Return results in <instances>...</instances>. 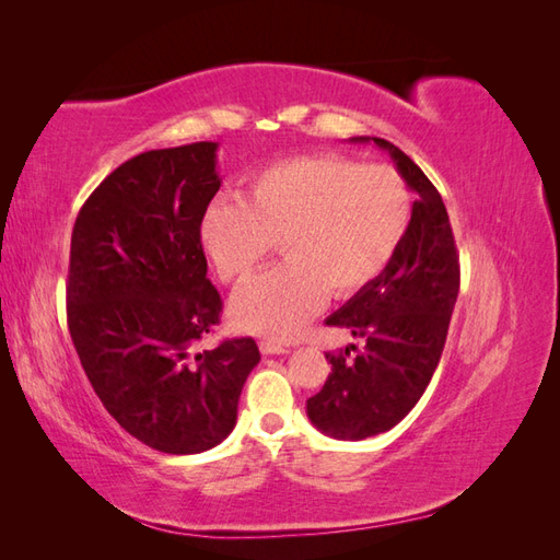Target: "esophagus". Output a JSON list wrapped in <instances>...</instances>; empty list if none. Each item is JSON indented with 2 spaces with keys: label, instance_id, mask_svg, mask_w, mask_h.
Returning <instances> with one entry per match:
<instances>
[{
  "label": "esophagus",
  "instance_id": "obj_1",
  "mask_svg": "<svg viewBox=\"0 0 560 560\" xmlns=\"http://www.w3.org/2000/svg\"><path fill=\"white\" fill-rule=\"evenodd\" d=\"M259 351L267 353V355H273V353H289V349L283 347V343H277V341H259Z\"/></svg>",
  "mask_w": 560,
  "mask_h": 560
}]
</instances>
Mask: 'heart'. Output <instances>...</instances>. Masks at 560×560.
<instances>
[{"instance_id": "heart-1", "label": "heart", "mask_w": 560, "mask_h": 560, "mask_svg": "<svg viewBox=\"0 0 560 560\" xmlns=\"http://www.w3.org/2000/svg\"><path fill=\"white\" fill-rule=\"evenodd\" d=\"M411 207L407 180L389 165L307 153L249 175L237 201H213L199 241L225 283L245 281L279 243L283 261L235 293L231 323L249 335L293 339L329 291L359 293L389 267Z\"/></svg>"}]
</instances>
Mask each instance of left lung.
Returning a JSON list of instances; mask_svg holds the SVG:
<instances>
[{
  "label": "left lung",
  "mask_w": 560,
  "mask_h": 560,
  "mask_svg": "<svg viewBox=\"0 0 560 560\" xmlns=\"http://www.w3.org/2000/svg\"><path fill=\"white\" fill-rule=\"evenodd\" d=\"M399 175L419 199L395 259L380 277L327 317L329 327L365 339L351 349L327 353L331 373L307 399V419L339 440H363L395 428L421 399L438 368L459 293V255L447 209L433 183L407 153L377 137Z\"/></svg>",
  "instance_id": "1"
}]
</instances>
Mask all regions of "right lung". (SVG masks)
Masks as SVG:
<instances>
[{"mask_svg": "<svg viewBox=\"0 0 560 560\" xmlns=\"http://www.w3.org/2000/svg\"><path fill=\"white\" fill-rule=\"evenodd\" d=\"M217 141L139 153L93 189L71 231L67 325L91 387L129 435L168 455L217 447L259 363L255 339L199 351L219 325L201 217Z\"/></svg>", "mask_w": 560, "mask_h": 560, "instance_id": "right-lung-1", "label": "right lung"}]
</instances>
